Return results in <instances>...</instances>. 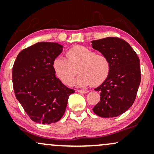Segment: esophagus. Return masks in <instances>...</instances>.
<instances>
[{"instance_id": "obj_1", "label": "esophagus", "mask_w": 154, "mask_h": 154, "mask_svg": "<svg viewBox=\"0 0 154 154\" xmlns=\"http://www.w3.org/2000/svg\"><path fill=\"white\" fill-rule=\"evenodd\" d=\"M77 91H79V93H83V94H86V93H88L87 90H81V89H79V90H77Z\"/></svg>"}]
</instances>
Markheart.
Returning a JSON list of instances; mask_svg holds the SVG:
<instances>
[{
  "instance_id": "obj_1",
  "label": "heart",
  "mask_w": 154,
  "mask_h": 154,
  "mask_svg": "<svg viewBox=\"0 0 154 154\" xmlns=\"http://www.w3.org/2000/svg\"><path fill=\"white\" fill-rule=\"evenodd\" d=\"M67 59L59 55L52 61V68L57 77L64 84H71L76 74L75 68L80 75L73 84L79 87L92 84L98 86L107 78L110 63L105 55L97 54L91 49L81 45H75L66 52Z\"/></svg>"
}]
</instances>
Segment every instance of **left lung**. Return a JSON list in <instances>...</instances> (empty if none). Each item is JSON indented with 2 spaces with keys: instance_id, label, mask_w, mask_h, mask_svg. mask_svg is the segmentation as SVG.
Instances as JSON below:
<instances>
[{
  "instance_id": "8db88e82",
  "label": "left lung",
  "mask_w": 154,
  "mask_h": 154,
  "mask_svg": "<svg viewBox=\"0 0 154 154\" xmlns=\"http://www.w3.org/2000/svg\"><path fill=\"white\" fill-rule=\"evenodd\" d=\"M92 48L105 55L110 63L106 80L95 88L100 102L93 108L102 117H114L126 112L134 102L141 79L140 60L126 41L106 37L91 41Z\"/></svg>"
}]
</instances>
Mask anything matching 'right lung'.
Instances as JSON below:
<instances>
[{"label": "right lung", "instance_id": "right-lung-1", "mask_svg": "<svg viewBox=\"0 0 154 154\" xmlns=\"http://www.w3.org/2000/svg\"><path fill=\"white\" fill-rule=\"evenodd\" d=\"M63 45L41 42L19 53L12 70L17 100L32 120L51 124L64 115L69 96L75 92L56 77L52 61L63 52Z\"/></svg>", "mask_w": 154, "mask_h": 154}]
</instances>
